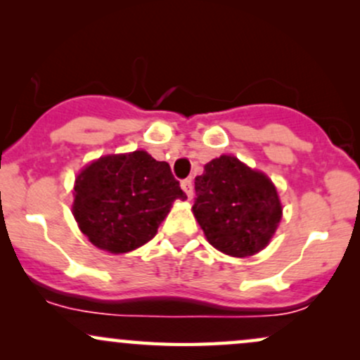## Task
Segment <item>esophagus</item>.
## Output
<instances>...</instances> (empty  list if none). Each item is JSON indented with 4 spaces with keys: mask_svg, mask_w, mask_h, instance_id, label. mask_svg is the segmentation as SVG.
<instances>
[{
    "mask_svg": "<svg viewBox=\"0 0 360 360\" xmlns=\"http://www.w3.org/2000/svg\"><path fill=\"white\" fill-rule=\"evenodd\" d=\"M181 188L184 189V193L188 194V198H193V179H191V177L184 179L183 183H181Z\"/></svg>",
    "mask_w": 360,
    "mask_h": 360,
    "instance_id": "obj_1",
    "label": "esophagus"
}]
</instances>
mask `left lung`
<instances>
[{
  "instance_id": "left-lung-1",
  "label": "left lung",
  "mask_w": 360,
  "mask_h": 360,
  "mask_svg": "<svg viewBox=\"0 0 360 360\" xmlns=\"http://www.w3.org/2000/svg\"><path fill=\"white\" fill-rule=\"evenodd\" d=\"M194 189L193 213L214 249L247 257L269 243L283 213L269 177L221 155L196 176Z\"/></svg>"
}]
</instances>
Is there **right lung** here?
I'll use <instances>...</instances> for the list:
<instances>
[{"label": "right lung", "instance_id": "obj_1", "mask_svg": "<svg viewBox=\"0 0 360 360\" xmlns=\"http://www.w3.org/2000/svg\"><path fill=\"white\" fill-rule=\"evenodd\" d=\"M174 200H186L167 162L143 150L89 164L74 186L72 213L81 232L111 254L154 238Z\"/></svg>", "mask_w": 360, "mask_h": 360}]
</instances>
